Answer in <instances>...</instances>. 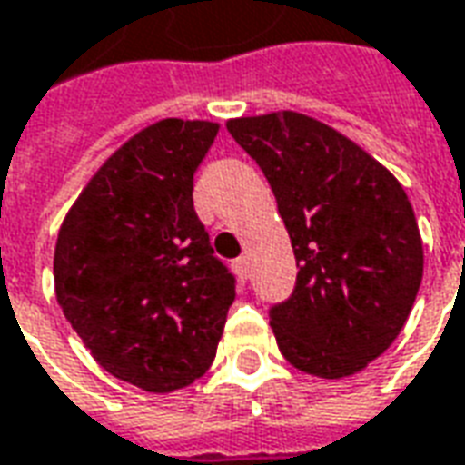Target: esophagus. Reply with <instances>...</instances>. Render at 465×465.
Listing matches in <instances>:
<instances>
[{"instance_id":"esophagus-1","label":"esophagus","mask_w":465,"mask_h":465,"mask_svg":"<svg viewBox=\"0 0 465 465\" xmlns=\"http://www.w3.org/2000/svg\"><path fill=\"white\" fill-rule=\"evenodd\" d=\"M232 266H233V272H236V276H239L242 282H246V276H249V259H246V256H239Z\"/></svg>"}]
</instances>
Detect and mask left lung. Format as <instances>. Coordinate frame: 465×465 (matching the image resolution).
I'll list each match as a JSON object with an SVG mask.
<instances>
[{
    "label": "left lung",
    "instance_id": "8db88e82",
    "mask_svg": "<svg viewBox=\"0 0 465 465\" xmlns=\"http://www.w3.org/2000/svg\"><path fill=\"white\" fill-rule=\"evenodd\" d=\"M226 129L272 183L299 266L293 293L269 312L279 351L319 379L359 373L399 336L423 279L409 196L312 116H242Z\"/></svg>",
    "mask_w": 465,
    "mask_h": 465
}]
</instances>
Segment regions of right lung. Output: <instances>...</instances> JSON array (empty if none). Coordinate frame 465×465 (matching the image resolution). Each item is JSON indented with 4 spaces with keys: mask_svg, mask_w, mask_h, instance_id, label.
Returning <instances> with one entry per match:
<instances>
[{
    "mask_svg": "<svg viewBox=\"0 0 465 465\" xmlns=\"http://www.w3.org/2000/svg\"><path fill=\"white\" fill-rule=\"evenodd\" d=\"M219 124L162 119L106 159L64 216L56 302L116 379L183 389L216 356L236 279L193 212V172Z\"/></svg>",
    "mask_w": 465,
    "mask_h": 465,
    "instance_id": "1",
    "label": "right lung"
}]
</instances>
